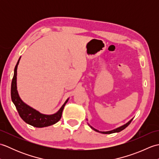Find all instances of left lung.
<instances>
[{"label":"left lung","mask_w":159,"mask_h":159,"mask_svg":"<svg viewBox=\"0 0 159 159\" xmlns=\"http://www.w3.org/2000/svg\"><path fill=\"white\" fill-rule=\"evenodd\" d=\"M133 120V118H132V119H131L130 121H128L127 123H126L125 124L122 125V126H121L118 127V128H115V129L109 130V131H100V130H98L96 129V128H94L93 127H92L89 123H87V124H88L89 126L91 128H92V130L98 132V133H102V134H111V133H119V132H120V131H121V130H123L124 129H125V128H126L128 126V125H129V124H130V122H131L132 120Z\"/></svg>","instance_id":"obj_1"}]
</instances>
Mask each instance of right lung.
<instances>
[{"mask_svg": "<svg viewBox=\"0 0 159 159\" xmlns=\"http://www.w3.org/2000/svg\"><path fill=\"white\" fill-rule=\"evenodd\" d=\"M20 57L14 69V74L11 82V96L13 103L14 104L17 111L20 115V117L25 121L26 124L36 128H43L51 126L59 121L62 116V112L69 98H67L66 102L60 108L57 113L52 115H46L39 112L38 111L33 109L25 102H24L20 98L17 89V69L20 62Z\"/></svg>", "mask_w": 159, "mask_h": 159, "instance_id": "add662e5", "label": "right lung"}]
</instances>
